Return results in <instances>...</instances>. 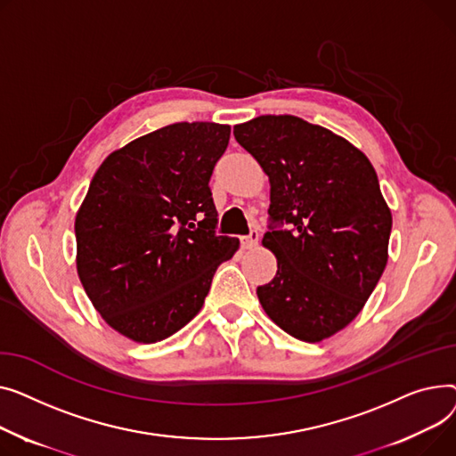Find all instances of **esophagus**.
<instances>
[{
	"label": "esophagus",
	"instance_id": "esophagus-1",
	"mask_svg": "<svg viewBox=\"0 0 456 456\" xmlns=\"http://www.w3.org/2000/svg\"><path fill=\"white\" fill-rule=\"evenodd\" d=\"M257 240H259V233H257V230H252L248 235L240 237V243H243V247H245V248H254V247L257 245Z\"/></svg>",
	"mask_w": 456,
	"mask_h": 456
}]
</instances>
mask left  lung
Instances as JSON below:
<instances>
[{"instance_id": "1", "label": "left lung", "mask_w": 456, "mask_h": 456, "mask_svg": "<svg viewBox=\"0 0 456 456\" xmlns=\"http://www.w3.org/2000/svg\"><path fill=\"white\" fill-rule=\"evenodd\" d=\"M233 136L269 176L271 221L291 226L263 235L278 273L257 287L259 304L294 338L324 340L361 313L388 261L392 213L376 169L350 142L297 116H259Z\"/></svg>"}]
</instances>
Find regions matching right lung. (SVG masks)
Returning <instances> with one entry per match:
<instances>
[{"instance_id":"1","label":"right lung","mask_w":456,"mask_h":456,"mask_svg":"<svg viewBox=\"0 0 456 456\" xmlns=\"http://www.w3.org/2000/svg\"><path fill=\"white\" fill-rule=\"evenodd\" d=\"M230 125L175 123L106 156L75 217L77 274L104 322L152 344L202 309L239 248L217 235L209 178Z\"/></svg>"}]
</instances>
